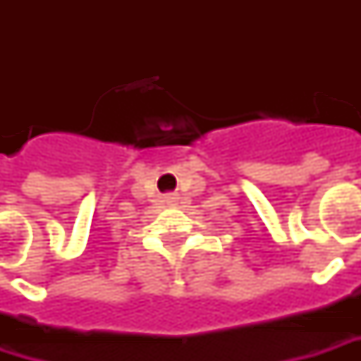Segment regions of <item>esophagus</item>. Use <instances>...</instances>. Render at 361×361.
<instances>
[{
    "label": "esophagus",
    "instance_id": "1",
    "mask_svg": "<svg viewBox=\"0 0 361 361\" xmlns=\"http://www.w3.org/2000/svg\"><path fill=\"white\" fill-rule=\"evenodd\" d=\"M164 201H166V204H170V207H173V204L180 203V197L176 195V193H170V195L164 197Z\"/></svg>",
    "mask_w": 361,
    "mask_h": 361
}]
</instances>
